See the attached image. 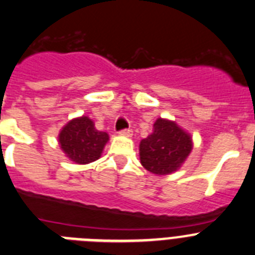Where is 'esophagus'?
Returning a JSON list of instances; mask_svg holds the SVG:
<instances>
[{
	"label": "esophagus",
	"instance_id": "esophagus-1",
	"mask_svg": "<svg viewBox=\"0 0 255 255\" xmlns=\"http://www.w3.org/2000/svg\"><path fill=\"white\" fill-rule=\"evenodd\" d=\"M119 134H122V136L130 137V136H132V129H122V130H119Z\"/></svg>",
	"mask_w": 255,
	"mask_h": 255
}]
</instances>
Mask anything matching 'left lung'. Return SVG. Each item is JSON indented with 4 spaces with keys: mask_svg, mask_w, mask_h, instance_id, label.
<instances>
[{
    "mask_svg": "<svg viewBox=\"0 0 255 255\" xmlns=\"http://www.w3.org/2000/svg\"><path fill=\"white\" fill-rule=\"evenodd\" d=\"M192 151V138L175 122L159 118L153 130L139 143V159L146 170L166 175L178 170Z\"/></svg>",
    "mask_w": 255,
    "mask_h": 255,
    "instance_id": "obj_1",
    "label": "left lung"
}]
</instances>
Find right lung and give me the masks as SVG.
I'll use <instances>...</instances> for the list:
<instances>
[{"label":"right lung","mask_w":255,"mask_h":255,"mask_svg":"<svg viewBox=\"0 0 255 255\" xmlns=\"http://www.w3.org/2000/svg\"><path fill=\"white\" fill-rule=\"evenodd\" d=\"M108 139V133L96 129L88 117L72 119L59 133L61 148L76 164H89L99 159Z\"/></svg>","instance_id":"1"}]
</instances>
